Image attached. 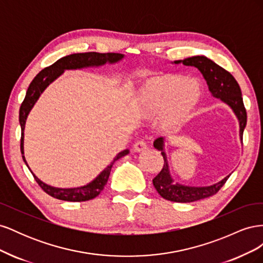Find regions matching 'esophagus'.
I'll return each mask as SVG.
<instances>
[{
    "label": "esophagus",
    "instance_id": "obj_1",
    "mask_svg": "<svg viewBox=\"0 0 263 263\" xmlns=\"http://www.w3.org/2000/svg\"><path fill=\"white\" fill-rule=\"evenodd\" d=\"M147 149V144L144 140H137L136 142L134 144V150L136 151V153H140V151H144Z\"/></svg>",
    "mask_w": 263,
    "mask_h": 263
}]
</instances>
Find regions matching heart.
Masks as SVG:
<instances>
[{
	"label": "heart",
	"instance_id": "heart-1",
	"mask_svg": "<svg viewBox=\"0 0 263 263\" xmlns=\"http://www.w3.org/2000/svg\"><path fill=\"white\" fill-rule=\"evenodd\" d=\"M201 98V87L194 80L173 73H161L151 77L141 85L137 105L146 115L160 114L159 128L173 132L189 121L200 104Z\"/></svg>",
	"mask_w": 263,
	"mask_h": 263
}]
</instances>
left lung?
Listing matches in <instances>:
<instances>
[{"mask_svg":"<svg viewBox=\"0 0 263 263\" xmlns=\"http://www.w3.org/2000/svg\"><path fill=\"white\" fill-rule=\"evenodd\" d=\"M183 63L184 66H192L201 71L204 79L208 82L209 89L213 97L220 99L233 108L236 116L239 119L240 126V138L242 140L243 129L247 124V112L243 105V101L241 97L240 86L236 81L233 74L228 72L227 70L218 66L211 59L205 55H194V57L186 58L184 60H176L174 63ZM154 146L156 149L161 150V155L163 157V166L158 176L153 180L154 186L157 192L163 198L171 202L179 203H190L203 198L213 196L216 194L220 187L225 184L227 179H222L216 184L206 186V187H193L184 186L181 184H174L173 180L169 173V165L166 161V156L163 151V138L159 137L155 140Z\"/></svg>","mask_w":263,"mask_h":263,"instance_id":"left-lung-1","label":"left lung"}]
</instances>
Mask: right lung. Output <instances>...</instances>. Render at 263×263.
Instances as JSON below:
<instances>
[{
	"mask_svg": "<svg viewBox=\"0 0 263 263\" xmlns=\"http://www.w3.org/2000/svg\"><path fill=\"white\" fill-rule=\"evenodd\" d=\"M124 57V54L122 53H114V52H107V53H100V52H81V53H72L66 55V57L60 58L59 60L55 61L53 65L47 67L43 69L41 72H39L35 78L34 80L31 81L29 84L27 92H26V97L24 99L21 108H20V124H21V128H22V136H21V153L24 162H27L25 160V157H24V128H25V123H26V118L28 113L30 112L31 107L34 106L36 101L38 100L39 95L43 93V91L48 86L54 79H57L63 71L68 70V69H81L85 67H98L104 65L106 62L109 63H114L121 60ZM128 154V150H124L122 153H119L115 158L113 162L109 165H107L106 168L103 170L100 176L93 180L91 183H89L87 185L81 186V187H76V189H58V187H53L50 185L45 184L44 182L39 180L35 174L33 173V176L38 183V185L41 186L45 192L54 197L58 198V200L61 201H68V202H84V201H89L92 200V198L97 197L101 192L102 190L104 189L106 182L108 180L110 169L114 164L116 160H118L119 158H122ZM28 166V165H27ZM29 169V168H28Z\"/></svg>",
	"mask_w": 263,
	"mask_h": 263,
	"instance_id": "obj_1",
	"label": "right lung"
}]
</instances>
